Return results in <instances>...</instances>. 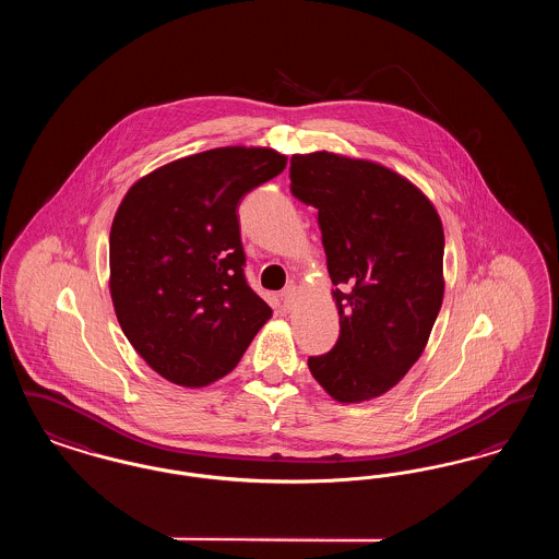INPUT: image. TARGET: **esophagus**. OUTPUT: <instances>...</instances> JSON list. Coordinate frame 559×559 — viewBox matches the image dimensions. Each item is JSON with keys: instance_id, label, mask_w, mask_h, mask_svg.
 I'll return each mask as SVG.
<instances>
[{"instance_id": "obj_1", "label": "esophagus", "mask_w": 559, "mask_h": 559, "mask_svg": "<svg viewBox=\"0 0 559 559\" xmlns=\"http://www.w3.org/2000/svg\"><path fill=\"white\" fill-rule=\"evenodd\" d=\"M281 301H283V308H285V310H292L293 306H295V301H297V289H295V285H289V287L283 289V293H281Z\"/></svg>"}]
</instances>
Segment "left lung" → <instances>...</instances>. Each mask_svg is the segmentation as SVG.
I'll list each match as a JSON object with an SVG mask.
<instances>
[{
  "instance_id": "obj_1",
  "label": "left lung",
  "mask_w": 559,
  "mask_h": 559,
  "mask_svg": "<svg viewBox=\"0 0 559 559\" xmlns=\"http://www.w3.org/2000/svg\"><path fill=\"white\" fill-rule=\"evenodd\" d=\"M292 194L319 210L340 337L308 367L340 402L377 399L417 362L438 319L444 230L419 188L371 160L293 155Z\"/></svg>"
}]
</instances>
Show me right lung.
<instances>
[{"label":"right lung","mask_w":559,"mask_h":559,"mask_svg":"<svg viewBox=\"0 0 559 559\" xmlns=\"http://www.w3.org/2000/svg\"><path fill=\"white\" fill-rule=\"evenodd\" d=\"M287 157L226 146L138 180L110 226V297L160 377L201 388L228 374L272 310L245 278L237 207Z\"/></svg>","instance_id":"add662e5"}]
</instances>
